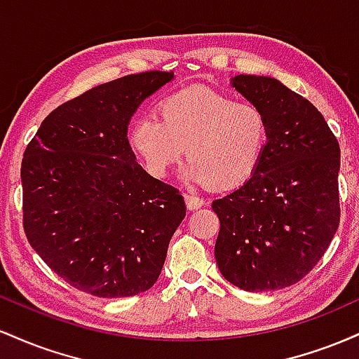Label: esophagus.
<instances>
[{"mask_svg": "<svg viewBox=\"0 0 359 359\" xmlns=\"http://www.w3.org/2000/svg\"><path fill=\"white\" fill-rule=\"evenodd\" d=\"M184 201L189 211H194V209H199L204 205V199H201V197L197 196H192V194H184Z\"/></svg>", "mask_w": 359, "mask_h": 359, "instance_id": "obj_1", "label": "esophagus"}]
</instances>
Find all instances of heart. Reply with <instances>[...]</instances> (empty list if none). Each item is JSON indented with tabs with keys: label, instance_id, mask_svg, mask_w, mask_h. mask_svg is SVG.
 Wrapping results in <instances>:
<instances>
[{
	"label": "heart",
	"instance_id": "heart-1",
	"mask_svg": "<svg viewBox=\"0 0 359 359\" xmlns=\"http://www.w3.org/2000/svg\"><path fill=\"white\" fill-rule=\"evenodd\" d=\"M160 119L140 116L128 140L154 177H165L187 154L185 177L214 191H231L255 174L269 140V123L253 102H234L205 88L163 97Z\"/></svg>",
	"mask_w": 359,
	"mask_h": 359
}]
</instances>
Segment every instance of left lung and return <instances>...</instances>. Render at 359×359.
<instances>
[{"mask_svg":"<svg viewBox=\"0 0 359 359\" xmlns=\"http://www.w3.org/2000/svg\"><path fill=\"white\" fill-rule=\"evenodd\" d=\"M229 82L265 114L269 140L255 174L212 201L221 222L214 257L241 290H278L306 277L337 231L339 143L316 106L275 77Z\"/></svg>","mask_w":359,"mask_h":359,"instance_id":"8db88e82","label":"left lung"}]
</instances>
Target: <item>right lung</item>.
Here are the masks:
<instances>
[{"label": "right lung", "mask_w": 359, "mask_h": 359, "mask_svg": "<svg viewBox=\"0 0 359 359\" xmlns=\"http://www.w3.org/2000/svg\"><path fill=\"white\" fill-rule=\"evenodd\" d=\"M174 72L131 74L86 90L43 119L22 162L23 226L39 257L102 299L154 287L184 197L137 162L128 125Z\"/></svg>", "instance_id": "add662e5"}]
</instances>
